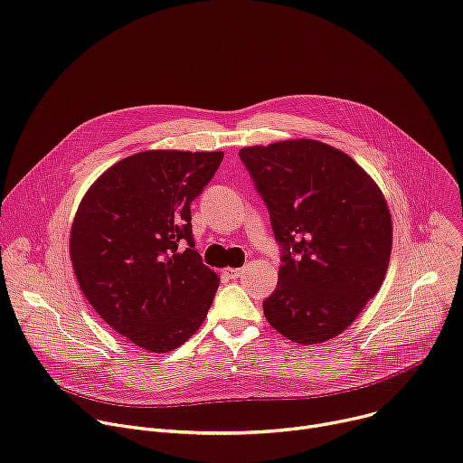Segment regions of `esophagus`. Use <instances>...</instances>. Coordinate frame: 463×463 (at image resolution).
<instances>
[{
	"instance_id": "1",
	"label": "esophagus",
	"mask_w": 463,
	"mask_h": 463,
	"mask_svg": "<svg viewBox=\"0 0 463 463\" xmlns=\"http://www.w3.org/2000/svg\"><path fill=\"white\" fill-rule=\"evenodd\" d=\"M241 273H243V271H241V269H236V268H225V269H223V275H225V277H229L231 280L240 279V277H241Z\"/></svg>"
}]
</instances>
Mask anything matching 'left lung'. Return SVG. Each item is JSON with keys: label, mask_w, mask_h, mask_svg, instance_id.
Wrapping results in <instances>:
<instances>
[{"label": "left lung", "mask_w": 463, "mask_h": 463, "mask_svg": "<svg viewBox=\"0 0 463 463\" xmlns=\"http://www.w3.org/2000/svg\"><path fill=\"white\" fill-rule=\"evenodd\" d=\"M240 158L282 245L268 323L301 345L335 338L384 282L393 241L384 194L349 155L310 138L243 147Z\"/></svg>", "instance_id": "8db88e82"}]
</instances>
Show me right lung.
<instances>
[{
	"label": "right lung",
	"instance_id": "obj_1",
	"mask_svg": "<svg viewBox=\"0 0 463 463\" xmlns=\"http://www.w3.org/2000/svg\"><path fill=\"white\" fill-rule=\"evenodd\" d=\"M222 160L223 151H142L110 165L79 203L70 232L79 288L140 349H177L214 301L220 277L194 249L190 203Z\"/></svg>",
	"mask_w": 463,
	"mask_h": 463
}]
</instances>
